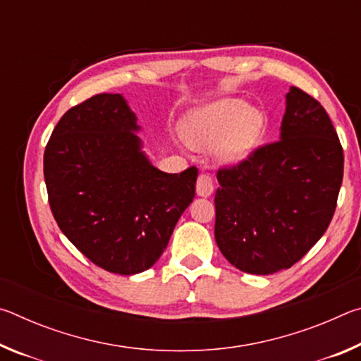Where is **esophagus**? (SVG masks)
I'll use <instances>...</instances> for the list:
<instances>
[{
    "label": "esophagus",
    "mask_w": 361,
    "mask_h": 361,
    "mask_svg": "<svg viewBox=\"0 0 361 361\" xmlns=\"http://www.w3.org/2000/svg\"><path fill=\"white\" fill-rule=\"evenodd\" d=\"M195 192L200 197H209L213 192V181L207 173H200L197 178V185H195Z\"/></svg>",
    "instance_id": "1"
}]
</instances>
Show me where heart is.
<instances>
[{"label":"heart","mask_w":361,"mask_h":361,"mask_svg":"<svg viewBox=\"0 0 361 361\" xmlns=\"http://www.w3.org/2000/svg\"><path fill=\"white\" fill-rule=\"evenodd\" d=\"M267 129V116L243 99H221L194 109L185 121L186 142L215 152L219 162L239 164L250 156Z\"/></svg>","instance_id":"obj_1"}]
</instances>
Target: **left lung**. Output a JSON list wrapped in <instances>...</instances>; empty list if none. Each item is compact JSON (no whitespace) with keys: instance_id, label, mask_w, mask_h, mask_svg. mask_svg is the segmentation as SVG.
<instances>
[{"instance_id":"8db88e82","label":"left lung","mask_w":361,"mask_h":361,"mask_svg":"<svg viewBox=\"0 0 361 361\" xmlns=\"http://www.w3.org/2000/svg\"><path fill=\"white\" fill-rule=\"evenodd\" d=\"M279 142L219 170L215 240L232 266L255 276L291 267L325 234L344 172L338 133L319 102L285 95Z\"/></svg>"}]
</instances>
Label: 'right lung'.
<instances>
[{"mask_svg":"<svg viewBox=\"0 0 361 361\" xmlns=\"http://www.w3.org/2000/svg\"><path fill=\"white\" fill-rule=\"evenodd\" d=\"M121 94L68 109L44 151L49 205L60 231L102 269L133 276L149 269L195 194L197 169L166 173L138 137Z\"/></svg>","mask_w":361,"mask_h":361,"instance_id":"right-lung-1","label":"right lung"}]
</instances>
